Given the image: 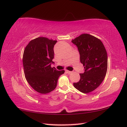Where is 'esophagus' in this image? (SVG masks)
<instances>
[{
    "label": "esophagus",
    "mask_w": 127,
    "mask_h": 127,
    "mask_svg": "<svg viewBox=\"0 0 127 127\" xmlns=\"http://www.w3.org/2000/svg\"><path fill=\"white\" fill-rule=\"evenodd\" d=\"M65 71H66V73H69V74H70V73H72V71H69V70H66Z\"/></svg>",
    "instance_id": "esophagus-1"
}]
</instances>
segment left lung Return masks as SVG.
<instances>
[{
	"label": "left lung",
	"mask_w": 127,
	"mask_h": 127,
	"mask_svg": "<svg viewBox=\"0 0 127 127\" xmlns=\"http://www.w3.org/2000/svg\"><path fill=\"white\" fill-rule=\"evenodd\" d=\"M80 54L84 72L73 86L81 92L87 94L95 90L103 81L107 71L108 57L103 44L98 38L83 33L72 39Z\"/></svg>",
	"instance_id": "obj_1"
}]
</instances>
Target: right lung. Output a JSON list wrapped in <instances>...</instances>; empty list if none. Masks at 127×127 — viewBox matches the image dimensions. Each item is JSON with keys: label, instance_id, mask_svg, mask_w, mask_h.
<instances>
[{"label": "right lung", "instance_id": "obj_1", "mask_svg": "<svg viewBox=\"0 0 127 127\" xmlns=\"http://www.w3.org/2000/svg\"><path fill=\"white\" fill-rule=\"evenodd\" d=\"M57 40L40 37L31 40L24 49L23 64L28 83L37 92L48 94L57 86L58 77L64 70L51 67L54 58V47Z\"/></svg>", "mask_w": 127, "mask_h": 127}]
</instances>
